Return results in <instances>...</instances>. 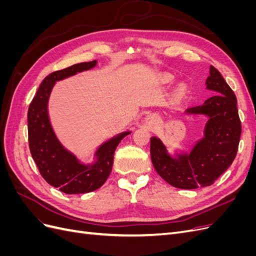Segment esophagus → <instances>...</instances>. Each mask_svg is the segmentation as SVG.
Here are the masks:
<instances>
[{
    "instance_id": "obj_1",
    "label": "esophagus",
    "mask_w": 256,
    "mask_h": 256,
    "mask_svg": "<svg viewBox=\"0 0 256 256\" xmlns=\"http://www.w3.org/2000/svg\"><path fill=\"white\" fill-rule=\"evenodd\" d=\"M145 122L148 124L150 126H154V125H157L158 124V122H159V116L157 115V114H154V113H150V114H148L146 116V118H145Z\"/></svg>"
}]
</instances>
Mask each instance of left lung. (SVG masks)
I'll use <instances>...</instances> for the list:
<instances>
[{
  "label": "left lung",
  "instance_id": "obj_1",
  "mask_svg": "<svg viewBox=\"0 0 256 256\" xmlns=\"http://www.w3.org/2000/svg\"><path fill=\"white\" fill-rule=\"evenodd\" d=\"M207 88L216 92L200 104L191 106L188 114H206L209 120L205 138L187 156L173 159L157 138H150V158L156 172L175 188L208 187L223 174L237 154L242 134L237 98L221 74L212 65L206 80Z\"/></svg>",
  "mask_w": 256,
  "mask_h": 256
}]
</instances>
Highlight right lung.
Listing matches in <instances>:
<instances>
[{"mask_svg": "<svg viewBox=\"0 0 256 256\" xmlns=\"http://www.w3.org/2000/svg\"><path fill=\"white\" fill-rule=\"evenodd\" d=\"M96 60L74 64L46 76L30 102L28 111V134L30 154L44 180L66 194H80L95 191L109 177L116 147L130 132L111 138L97 150L98 160L94 166L79 164L74 154L63 148L50 125L47 104L54 83L76 72L88 70Z\"/></svg>", "mask_w": 256, "mask_h": 256, "instance_id": "1", "label": "right lung"}]
</instances>
